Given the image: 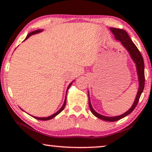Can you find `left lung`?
I'll return each instance as SVG.
<instances>
[{"label":"left lung","mask_w":152,"mask_h":152,"mask_svg":"<svg viewBox=\"0 0 152 152\" xmlns=\"http://www.w3.org/2000/svg\"><path fill=\"white\" fill-rule=\"evenodd\" d=\"M110 30L111 31L113 34L115 35V39L120 42L123 47L127 50V51L131 56V58H132L133 61H134V63L135 64L136 69H137V73L138 75V81H139L138 91H137V95H136L134 102H133V104H132V107H131L127 111H126L125 113H123L122 115H119V116L107 117V116H104V115L99 114V113H98L97 112L95 111L92 107L91 100H90V96H89V92H88V104H89L90 109H91V111L92 112V114H93L95 117L99 118V119H101L102 120L106 121L113 122V121H117L126 117L129 114H130V113L135 109V107L137 106V104L138 103L139 100H140L141 94L143 91L144 85H145V74H144V61H143L142 56H141L140 51H139L137 48L136 47V45L134 44V43H133L132 42V40L131 39V38L129 37V36L128 35L127 33L123 29H116V28H113V27H110Z\"/></svg>","instance_id":"left-lung-1"}]
</instances>
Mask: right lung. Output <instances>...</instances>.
<instances>
[{
	"instance_id": "right-lung-1",
	"label": "right lung",
	"mask_w": 152,
	"mask_h": 152,
	"mask_svg": "<svg viewBox=\"0 0 152 152\" xmlns=\"http://www.w3.org/2000/svg\"><path fill=\"white\" fill-rule=\"evenodd\" d=\"M43 29H38V30H35V31H32V32H30L29 34L27 35V36L26 37V38H25V39L24 40V41H25L26 39H27L28 38H29L30 36H31L32 35H35V34H37V33H41V32H42L43 31ZM23 41V42H24ZM74 81H72L71 82V83L69 84L68 85V88H67V91H66V94H67V92H68V88H70V86L72 85V82H73ZM66 96H65V99H64V104H63V105L62 106H61V107L60 108V109H59L57 112L56 113H55L54 114H53L52 115H51V116H49V117H35V116H32L33 117H34L35 119H38V120H41V121H47V120H50V119H53V118H54L56 116H57V115L59 114V113H60L61 111H62V110H64V107H65V106H66ZM21 109L22 110H23L22 109ZM24 111V110H23Z\"/></svg>"
}]
</instances>
